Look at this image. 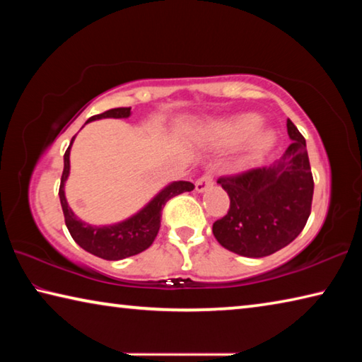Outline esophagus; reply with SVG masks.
Returning a JSON list of instances; mask_svg holds the SVG:
<instances>
[{"label":"esophagus","mask_w":362,"mask_h":362,"mask_svg":"<svg viewBox=\"0 0 362 362\" xmlns=\"http://www.w3.org/2000/svg\"><path fill=\"white\" fill-rule=\"evenodd\" d=\"M214 183V173L212 170H206V173L199 177L198 180H196V192L203 193L206 192L207 188H209Z\"/></svg>","instance_id":"1"}]
</instances>
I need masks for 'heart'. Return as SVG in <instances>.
Instances as JSON below:
<instances>
[{
	"mask_svg": "<svg viewBox=\"0 0 362 362\" xmlns=\"http://www.w3.org/2000/svg\"><path fill=\"white\" fill-rule=\"evenodd\" d=\"M260 126L262 118L259 115L243 113L231 116L228 119L220 121L218 124L214 127V136L218 140V144H222L225 146H235L246 142L247 139H250L254 133L259 131ZM273 142L274 137L272 132H259L252 140H250V151H252L254 155H260V153H265L269 146L273 145Z\"/></svg>",
	"mask_w": 362,
	"mask_h": 362,
	"instance_id": "b5f03b06",
	"label": "heart"
}]
</instances>
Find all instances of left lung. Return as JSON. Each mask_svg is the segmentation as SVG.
<instances>
[{
  "label": "left lung",
  "mask_w": 362,
  "mask_h": 362,
  "mask_svg": "<svg viewBox=\"0 0 362 362\" xmlns=\"http://www.w3.org/2000/svg\"><path fill=\"white\" fill-rule=\"evenodd\" d=\"M292 144L281 161L220 177L230 196V209L212 225L225 249L244 257H267L291 244L305 228L313 201L305 137L287 119Z\"/></svg>",
  "instance_id": "left-lung-1"
}]
</instances>
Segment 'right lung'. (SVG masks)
Returning a JSON list of instances; mask_svg holds the SVG:
<instances>
[{"label": "right lung", "instance_id": "1", "mask_svg": "<svg viewBox=\"0 0 362 362\" xmlns=\"http://www.w3.org/2000/svg\"><path fill=\"white\" fill-rule=\"evenodd\" d=\"M129 115L131 107L112 108L100 115L90 116L86 122L102 118H127ZM73 140H75V137L71 139L69 148H66L64 155V173L62 179H60L59 188L65 225L66 228H69L71 238L75 240L78 246H81L84 250H88V252L105 260H121L126 259V257L144 252L145 249H148L151 246L158 235L159 226H161L163 207L166 206L168 201L170 198H174V196L185 192H192L194 185L189 182H174L170 183L169 187L164 188L148 206L144 207V209L136 214L134 217L124 220V222L110 226H90L89 223H84L79 218H76L69 204H66L64 193L65 180L70 173V148Z\"/></svg>", "mask_w": 362, "mask_h": 362}]
</instances>
